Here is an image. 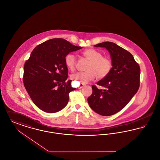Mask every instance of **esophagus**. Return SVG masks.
Masks as SVG:
<instances>
[{
  "mask_svg": "<svg viewBox=\"0 0 160 160\" xmlns=\"http://www.w3.org/2000/svg\"><path fill=\"white\" fill-rule=\"evenodd\" d=\"M85 86V84H81L80 85V86H78V89H82L83 86Z\"/></svg>",
  "mask_w": 160,
  "mask_h": 160,
  "instance_id": "esophagus-1",
  "label": "esophagus"
}]
</instances>
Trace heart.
<instances>
[{"label":"heart","instance_id":"1","mask_svg":"<svg viewBox=\"0 0 160 160\" xmlns=\"http://www.w3.org/2000/svg\"><path fill=\"white\" fill-rule=\"evenodd\" d=\"M82 54L89 61L86 68L87 71L72 75L71 78L74 81L80 83H87L97 77L99 79L104 78L110 72L112 68L111 59L106 56H102V53L99 51L93 48H88L84 50ZM65 61L68 69L71 71L75 70L76 58L74 54H67Z\"/></svg>","mask_w":160,"mask_h":160}]
</instances>
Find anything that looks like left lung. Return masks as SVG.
<instances>
[{"label":"left lung","mask_w":160,"mask_h":160,"mask_svg":"<svg viewBox=\"0 0 160 160\" xmlns=\"http://www.w3.org/2000/svg\"><path fill=\"white\" fill-rule=\"evenodd\" d=\"M94 47L105 48L109 52L112 68L107 76L97 83L105 89L93 85L88 98L92 109L102 116H111L121 110L137 93L140 85V69L133 56L120 46L103 42Z\"/></svg>","instance_id":"1"}]
</instances>
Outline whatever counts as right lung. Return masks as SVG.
<instances>
[{
    "label": "right lung",
    "instance_id": "1",
    "mask_svg": "<svg viewBox=\"0 0 160 160\" xmlns=\"http://www.w3.org/2000/svg\"><path fill=\"white\" fill-rule=\"evenodd\" d=\"M82 48L67 40L54 38L38 45L24 66L23 83L33 103L47 113H56L68 102L74 91L68 78L65 57Z\"/></svg>",
    "mask_w": 160,
    "mask_h": 160
}]
</instances>
